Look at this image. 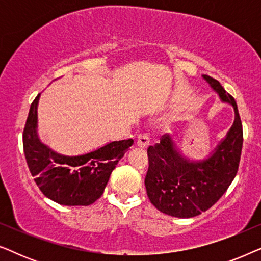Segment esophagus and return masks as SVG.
I'll return each instance as SVG.
<instances>
[{
	"label": "esophagus",
	"instance_id": "34e87169",
	"mask_svg": "<svg viewBox=\"0 0 261 261\" xmlns=\"http://www.w3.org/2000/svg\"><path fill=\"white\" fill-rule=\"evenodd\" d=\"M151 144V138H149L148 133H144L141 135H139L138 139V146H140L142 148L148 147V145Z\"/></svg>",
	"mask_w": 261,
	"mask_h": 261
}]
</instances>
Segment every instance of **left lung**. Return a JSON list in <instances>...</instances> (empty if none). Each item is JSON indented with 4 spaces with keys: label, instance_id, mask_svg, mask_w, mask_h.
Wrapping results in <instances>:
<instances>
[{
    "label": "left lung",
    "instance_id": "left-lung-1",
    "mask_svg": "<svg viewBox=\"0 0 261 261\" xmlns=\"http://www.w3.org/2000/svg\"><path fill=\"white\" fill-rule=\"evenodd\" d=\"M222 101L230 103L235 120L226 139L209 158L189 162L176 149L169 135L149 146L148 171L145 178L149 201L159 212L174 217L197 216L215 204L237 176L241 158L242 123L237 102L215 78L203 74Z\"/></svg>",
    "mask_w": 261,
    "mask_h": 261
}]
</instances>
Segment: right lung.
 Wrapping results in <instances>:
<instances>
[{
    "label": "right lung",
    "mask_w": 261,
    "mask_h": 261,
    "mask_svg": "<svg viewBox=\"0 0 261 261\" xmlns=\"http://www.w3.org/2000/svg\"><path fill=\"white\" fill-rule=\"evenodd\" d=\"M39 96L32 102L22 134L28 169L46 197L62 205H90L102 196L110 174L133 145V139L113 141L83 155L57 154L38 139Z\"/></svg>",
    "instance_id": "right-lung-1"
}]
</instances>
